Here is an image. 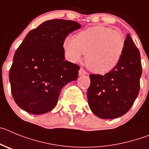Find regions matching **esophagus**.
<instances>
[{
	"instance_id": "esophagus-1",
	"label": "esophagus",
	"mask_w": 149,
	"mask_h": 149,
	"mask_svg": "<svg viewBox=\"0 0 149 149\" xmlns=\"http://www.w3.org/2000/svg\"><path fill=\"white\" fill-rule=\"evenodd\" d=\"M86 74H87L86 71H85L83 68H80L79 70V76H82V75H86Z\"/></svg>"
}]
</instances>
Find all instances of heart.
<instances>
[{"label":"heart","instance_id":"1","mask_svg":"<svg viewBox=\"0 0 149 149\" xmlns=\"http://www.w3.org/2000/svg\"><path fill=\"white\" fill-rule=\"evenodd\" d=\"M125 38L121 32L104 26L85 29L77 37L68 36L64 41L68 58L77 62L86 53L85 63L91 71L104 73L118 64L124 52Z\"/></svg>","mask_w":149,"mask_h":149}]
</instances>
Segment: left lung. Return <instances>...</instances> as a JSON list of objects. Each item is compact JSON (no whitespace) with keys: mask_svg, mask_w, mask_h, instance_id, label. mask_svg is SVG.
<instances>
[{"mask_svg":"<svg viewBox=\"0 0 149 149\" xmlns=\"http://www.w3.org/2000/svg\"><path fill=\"white\" fill-rule=\"evenodd\" d=\"M140 54L129 34L120 61L105 75H90L88 104L101 119H115L126 113L140 91Z\"/></svg>","mask_w":149,"mask_h":149,"instance_id":"left-lung-1","label":"left lung"}]
</instances>
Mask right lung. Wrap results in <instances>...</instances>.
<instances>
[{"label":"right lung","instance_id":"right-lung-1","mask_svg":"<svg viewBox=\"0 0 149 149\" xmlns=\"http://www.w3.org/2000/svg\"><path fill=\"white\" fill-rule=\"evenodd\" d=\"M78 22L53 19L43 22L26 36L9 70L12 94L18 106L35 115L52 111L61 89L76 80L79 67L65 61L64 41L80 29Z\"/></svg>","mask_w":149,"mask_h":149}]
</instances>
